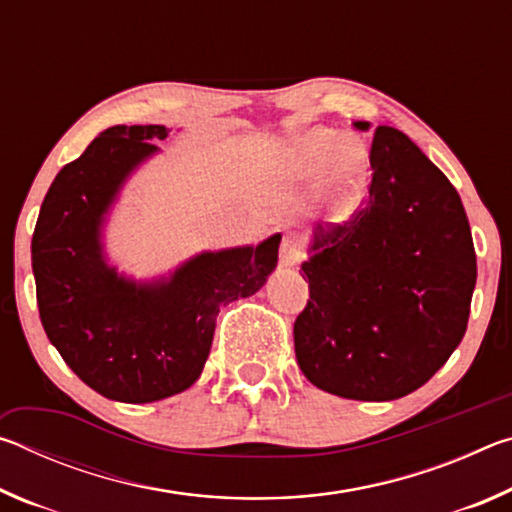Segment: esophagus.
Returning a JSON list of instances; mask_svg holds the SVG:
<instances>
[{
    "label": "esophagus",
    "mask_w": 512,
    "mask_h": 512,
    "mask_svg": "<svg viewBox=\"0 0 512 512\" xmlns=\"http://www.w3.org/2000/svg\"><path fill=\"white\" fill-rule=\"evenodd\" d=\"M305 259V241L298 235H287L280 246V262L284 266H296Z\"/></svg>",
    "instance_id": "obj_1"
}]
</instances>
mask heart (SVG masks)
Returning <instances> with one entry per match:
<instances>
[{
  "label": "heart",
  "mask_w": 512,
  "mask_h": 512,
  "mask_svg": "<svg viewBox=\"0 0 512 512\" xmlns=\"http://www.w3.org/2000/svg\"><path fill=\"white\" fill-rule=\"evenodd\" d=\"M329 171V178L339 187H357L363 164V149L352 140H341L329 128H311L287 144L277 160V171L284 178L307 180L320 171Z\"/></svg>",
  "instance_id": "obj_1"
}]
</instances>
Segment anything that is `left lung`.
Instances as JSON below:
<instances>
[{
	"label": "left lung",
	"instance_id": "8db88e82",
	"mask_svg": "<svg viewBox=\"0 0 512 512\" xmlns=\"http://www.w3.org/2000/svg\"><path fill=\"white\" fill-rule=\"evenodd\" d=\"M370 176L350 221L314 228L293 343L320 391L386 402L427 384L461 343L476 253L461 196L402 131L375 128Z\"/></svg>",
	"mask_w": 512,
	"mask_h": 512
}]
</instances>
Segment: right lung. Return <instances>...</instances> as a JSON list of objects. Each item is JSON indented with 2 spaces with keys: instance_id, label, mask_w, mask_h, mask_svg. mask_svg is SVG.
<instances>
[{
  "instance_id": "right-lung-1",
  "label": "right lung",
  "mask_w": 512,
  "mask_h": 512,
  "mask_svg": "<svg viewBox=\"0 0 512 512\" xmlns=\"http://www.w3.org/2000/svg\"><path fill=\"white\" fill-rule=\"evenodd\" d=\"M164 126H112L65 164L42 201L31 262L42 327L79 379L108 400L144 404L183 393L210 354L219 309L253 296L277 264L280 235L257 248L189 259L169 280L135 284L101 253L119 187L158 151Z\"/></svg>"
}]
</instances>
